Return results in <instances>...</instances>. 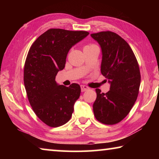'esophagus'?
I'll use <instances>...</instances> for the list:
<instances>
[{"instance_id": "1", "label": "esophagus", "mask_w": 159, "mask_h": 159, "mask_svg": "<svg viewBox=\"0 0 159 159\" xmlns=\"http://www.w3.org/2000/svg\"><path fill=\"white\" fill-rule=\"evenodd\" d=\"M80 89H81L82 92H84V91H86V90H89V88H88L87 85H80Z\"/></svg>"}]
</instances>
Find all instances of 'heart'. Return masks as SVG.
I'll list each match as a JSON object with an SVG mask.
<instances>
[{"mask_svg":"<svg viewBox=\"0 0 159 159\" xmlns=\"http://www.w3.org/2000/svg\"><path fill=\"white\" fill-rule=\"evenodd\" d=\"M94 45H93V44H89V45H86V46H85V48H88V47H90V46H94Z\"/></svg>","mask_w":159,"mask_h":159,"instance_id":"1","label":"heart"}]
</instances>
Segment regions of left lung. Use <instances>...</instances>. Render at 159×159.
I'll list each match as a JSON object with an SVG mask.
<instances>
[{
  "instance_id": "1",
  "label": "left lung",
  "mask_w": 159,
  "mask_h": 159,
  "mask_svg": "<svg viewBox=\"0 0 159 159\" xmlns=\"http://www.w3.org/2000/svg\"><path fill=\"white\" fill-rule=\"evenodd\" d=\"M90 36L100 45L101 73L110 83L107 93L95 90L94 115L104 124H116L129 114L138 98L141 81L139 64L130 45L118 34L107 31Z\"/></svg>"
}]
</instances>
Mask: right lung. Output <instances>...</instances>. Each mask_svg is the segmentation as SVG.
<instances>
[{
	"mask_svg": "<svg viewBox=\"0 0 159 159\" xmlns=\"http://www.w3.org/2000/svg\"><path fill=\"white\" fill-rule=\"evenodd\" d=\"M89 34L84 31L50 29L34 41L24 69V83L29 103L36 115L50 127L70 120L79 98L80 87L58 85L55 77L62 70L69 50Z\"/></svg>",
	"mask_w": 159,
	"mask_h": 159,
	"instance_id": "add662e5",
	"label": "right lung"
}]
</instances>
